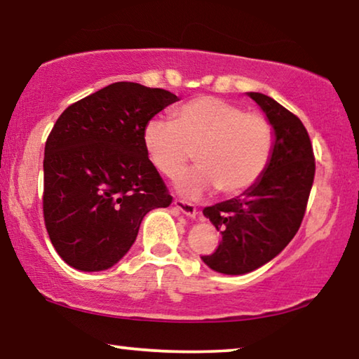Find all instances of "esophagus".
I'll return each mask as SVG.
<instances>
[{
  "instance_id": "obj_1",
  "label": "esophagus",
  "mask_w": 359,
  "mask_h": 359,
  "mask_svg": "<svg viewBox=\"0 0 359 359\" xmlns=\"http://www.w3.org/2000/svg\"><path fill=\"white\" fill-rule=\"evenodd\" d=\"M173 205L181 212V214L186 215V217L196 218V215H197V209L192 204H189V202H184V201H181V199H175L173 201Z\"/></svg>"
}]
</instances>
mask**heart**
<instances>
[{
  "instance_id": "1",
  "label": "heart",
  "mask_w": 359,
  "mask_h": 359,
  "mask_svg": "<svg viewBox=\"0 0 359 359\" xmlns=\"http://www.w3.org/2000/svg\"><path fill=\"white\" fill-rule=\"evenodd\" d=\"M145 154L167 178L183 173L194 152L197 167L178 181L188 197L218 189L238 196L257 183L273 149V131L261 113L202 95L175 111L173 123L154 118L142 133Z\"/></svg>"
}]
</instances>
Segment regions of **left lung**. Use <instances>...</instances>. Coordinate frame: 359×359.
<instances>
[{"mask_svg":"<svg viewBox=\"0 0 359 359\" xmlns=\"http://www.w3.org/2000/svg\"><path fill=\"white\" fill-rule=\"evenodd\" d=\"M261 107L273 131L269 165L252 188L202 210L220 231L222 241L207 267L225 275H243L262 267L287 248L298 231L314 181V154L298 116L272 97L248 92Z\"/></svg>","mask_w":359,"mask_h":359,"instance_id":"obj_1","label":"left lung"}]
</instances>
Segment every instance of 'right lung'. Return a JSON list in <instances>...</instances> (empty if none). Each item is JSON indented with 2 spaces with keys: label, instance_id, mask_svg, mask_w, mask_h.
I'll use <instances>...</instances> for the list:
<instances>
[{
  "label": "right lung",
  "instance_id": "right-lung-1",
  "mask_svg": "<svg viewBox=\"0 0 359 359\" xmlns=\"http://www.w3.org/2000/svg\"><path fill=\"white\" fill-rule=\"evenodd\" d=\"M175 93L115 82L61 113L45 144L43 217L60 257L82 272L119 262L142 218L171 196L145 154V124Z\"/></svg>",
  "mask_w": 359,
  "mask_h": 359
}]
</instances>
